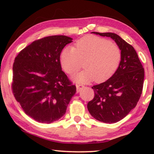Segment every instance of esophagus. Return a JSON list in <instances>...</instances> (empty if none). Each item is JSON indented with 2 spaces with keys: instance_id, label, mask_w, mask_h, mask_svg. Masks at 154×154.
<instances>
[{
  "instance_id": "34e87169",
  "label": "esophagus",
  "mask_w": 154,
  "mask_h": 154,
  "mask_svg": "<svg viewBox=\"0 0 154 154\" xmlns=\"http://www.w3.org/2000/svg\"><path fill=\"white\" fill-rule=\"evenodd\" d=\"M75 86H76V89H77V92H79L80 91H81L82 88L84 87L83 85H81V84H76V85H75Z\"/></svg>"
}]
</instances>
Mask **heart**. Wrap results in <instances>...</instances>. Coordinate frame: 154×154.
I'll return each mask as SVG.
<instances>
[{
    "label": "heart",
    "instance_id": "heart-1",
    "mask_svg": "<svg viewBox=\"0 0 154 154\" xmlns=\"http://www.w3.org/2000/svg\"><path fill=\"white\" fill-rule=\"evenodd\" d=\"M121 50L116 44L96 35H86L75 42L74 47H66L60 53V64L65 72L74 74L81 67L85 69L73 77L84 83L94 79L102 82L112 76L121 61Z\"/></svg>",
    "mask_w": 154,
    "mask_h": 154
}]
</instances>
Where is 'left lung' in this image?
<instances>
[{
  "label": "left lung",
  "mask_w": 154,
  "mask_h": 154,
  "mask_svg": "<svg viewBox=\"0 0 154 154\" xmlns=\"http://www.w3.org/2000/svg\"><path fill=\"white\" fill-rule=\"evenodd\" d=\"M92 33L111 38L121 50L119 68L106 81L92 86L94 97L87 106L94 119L103 123H114L136 106L142 92L144 69L134 48L119 35Z\"/></svg>",
  "instance_id": "left-lung-1"
}]
</instances>
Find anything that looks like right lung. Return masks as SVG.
Here are the masks:
<instances>
[{
	"label": "right lung",
	"mask_w": 154,
	"mask_h": 154,
	"mask_svg": "<svg viewBox=\"0 0 154 154\" xmlns=\"http://www.w3.org/2000/svg\"><path fill=\"white\" fill-rule=\"evenodd\" d=\"M71 42L66 35L43 38L14 59L12 92L24 113L39 123L58 121L76 92L60 64L61 52Z\"/></svg>",
	"instance_id": "add662e5"
}]
</instances>
